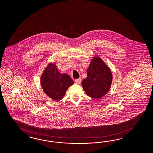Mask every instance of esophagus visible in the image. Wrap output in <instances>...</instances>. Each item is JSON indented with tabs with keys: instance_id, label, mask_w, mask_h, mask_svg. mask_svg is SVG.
<instances>
[{
	"instance_id": "esophagus-1",
	"label": "esophagus",
	"mask_w": 153,
	"mask_h": 153,
	"mask_svg": "<svg viewBox=\"0 0 153 153\" xmlns=\"http://www.w3.org/2000/svg\"><path fill=\"white\" fill-rule=\"evenodd\" d=\"M81 79H75V82L77 83V84H79V83H81Z\"/></svg>"
}]
</instances>
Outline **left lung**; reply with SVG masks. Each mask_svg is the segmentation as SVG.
Segmentation results:
<instances>
[{"label":"left lung","mask_w":153,"mask_h":153,"mask_svg":"<svg viewBox=\"0 0 153 153\" xmlns=\"http://www.w3.org/2000/svg\"><path fill=\"white\" fill-rule=\"evenodd\" d=\"M87 74L81 82L86 95L94 99H100L106 95L111 87L113 76L105 63L99 56L93 57Z\"/></svg>","instance_id":"obj_1"}]
</instances>
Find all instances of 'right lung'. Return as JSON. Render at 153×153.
Here are the masks:
<instances>
[{
	"mask_svg": "<svg viewBox=\"0 0 153 153\" xmlns=\"http://www.w3.org/2000/svg\"><path fill=\"white\" fill-rule=\"evenodd\" d=\"M40 83L44 93L56 102L63 98L67 90L74 81L68 74L60 73L56 63L51 62L41 75Z\"/></svg>",
	"mask_w": 153,
	"mask_h": 153,
	"instance_id": "1",
	"label": "right lung"
}]
</instances>
